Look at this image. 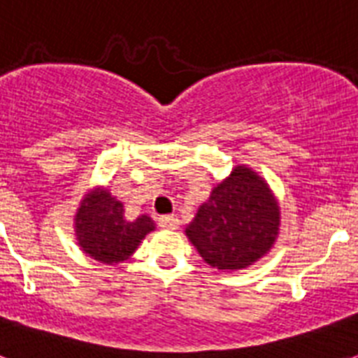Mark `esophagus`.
Wrapping results in <instances>:
<instances>
[{
	"instance_id": "34e87169",
	"label": "esophagus",
	"mask_w": 358,
	"mask_h": 358,
	"mask_svg": "<svg viewBox=\"0 0 358 358\" xmlns=\"http://www.w3.org/2000/svg\"><path fill=\"white\" fill-rule=\"evenodd\" d=\"M157 224H159L162 229L176 230L180 224V219L176 217V215H162V217H157Z\"/></svg>"
}]
</instances>
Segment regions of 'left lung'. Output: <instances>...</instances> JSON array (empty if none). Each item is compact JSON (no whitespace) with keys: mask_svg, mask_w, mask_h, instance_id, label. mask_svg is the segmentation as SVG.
Instances as JSON below:
<instances>
[{"mask_svg":"<svg viewBox=\"0 0 358 358\" xmlns=\"http://www.w3.org/2000/svg\"><path fill=\"white\" fill-rule=\"evenodd\" d=\"M280 227L275 195L252 169L238 165L212 189L185 236L206 264L224 271L252 266L267 255Z\"/></svg>","mask_w":358,"mask_h":358,"instance_id":"left-lung-1","label":"left lung"}]
</instances>
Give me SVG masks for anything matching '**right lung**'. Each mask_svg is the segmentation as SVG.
Masks as SVG:
<instances>
[{"label":"right lung","mask_w":358,"mask_h":358,"mask_svg":"<svg viewBox=\"0 0 358 358\" xmlns=\"http://www.w3.org/2000/svg\"><path fill=\"white\" fill-rule=\"evenodd\" d=\"M156 224L148 215L124 217V204L106 187L91 191L76 212V238L81 250L102 264L128 260Z\"/></svg>","instance_id":"add662e5"}]
</instances>
